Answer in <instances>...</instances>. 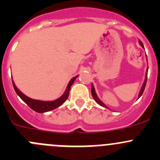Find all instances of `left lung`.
<instances>
[{"label": "left lung", "mask_w": 160, "mask_h": 160, "mask_svg": "<svg viewBox=\"0 0 160 160\" xmlns=\"http://www.w3.org/2000/svg\"><path fill=\"white\" fill-rule=\"evenodd\" d=\"M139 44H141V46H142V48H144L143 44H142V41H140V40H139ZM146 57H147V56H146ZM148 67L147 68L146 73H145V81H144L143 85H142V88H141L140 91H139V94H138V98H139L141 97V96L142 95V94H143V92H144V90H145V85H146V82H147V75H148ZM91 94H92V97L94 98V100H95V102H97L98 104H99V105H100L101 106L105 107V108H108V107H107L106 105H105V104H104L103 102H102V101H101L100 99L98 98V97L97 94H96V92H95V89H94V85H93V84L91 85ZM108 109H110V108H108Z\"/></svg>", "instance_id": "left-lung-1"}]
</instances>
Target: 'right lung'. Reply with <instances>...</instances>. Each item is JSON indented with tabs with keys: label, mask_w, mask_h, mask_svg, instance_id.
<instances>
[{
	"label": "right lung",
	"mask_w": 160,
	"mask_h": 160,
	"mask_svg": "<svg viewBox=\"0 0 160 160\" xmlns=\"http://www.w3.org/2000/svg\"><path fill=\"white\" fill-rule=\"evenodd\" d=\"M78 76L79 75L76 76L75 77L71 79L70 81H69V83H68L67 88H66L64 94H63L61 97L58 98H57L56 100H54V101H41V100H36V99L30 98L25 95L23 93H22L21 91L17 88V87L15 86V83H14L13 80H12V84H13L14 89H15L16 94L21 98V99L25 102V103L27 104L28 106H29V108H31L32 110L37 112L43 113V112H46L52 111V110L58 108V107H59L60 105H62L65 102H66V99H67L68 97H69V91H70L71 86H72V83H74L76 79L78 77Z\"/></svg>",
	"instance_id": "obj_1"
}]
</instances>
